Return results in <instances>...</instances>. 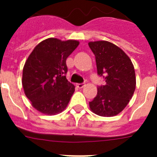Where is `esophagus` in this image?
<instances>
[{"instance_id":"1","label":"esophagus","mask_w":157,"mask_h":157,"mask_svg":"<svg viewBox=\"0 0 157 157\" xmlns=\"http://www.w3.org/2000/svg\"><path fill=\"white\" fill-rule=\"evenodd\" d=\"M77 86L78 88H82L83 86H85V83H83V82H82V83H78Z\"/></svg>"}]
</instances>
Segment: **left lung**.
<instances>
[{"mask_svg":"<svg viewBox=\"0 0 157 157\" xmlns=\"http://www.w3.org/2000/svg\"><path fill=\"white\" fill-rule=\"evenodd\" d=\"M95 56L97 73L104 78V85L89 103L98 116L111 117L125 108L136 89V74L132 61L120 48L107 41H90Z\"/></svg>","mask_w":157,"mask_h":157,"instance_id":"left-lung-1","label":"left lung"}]
</instances>
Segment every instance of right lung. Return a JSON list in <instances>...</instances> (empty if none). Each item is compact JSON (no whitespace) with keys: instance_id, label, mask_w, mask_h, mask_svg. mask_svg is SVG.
I'll return each instance as SVG.
<instances>
[{"instance_id":"1","label":"right lung","mask_w":157,"mask_h":157,"mask_svg":"<svg viewBox=\"0 0 157 157\" xmlns=\"http://www.w3.org/2000/svg\"><path fill=\"white\" fill-rule=\"evenodd\" d=\"M78 44L75 40L48 38L40 42L27 58L22 86L32 106L41 113L56 115L69 103L75 86L66 78V60Z\"/></svg>"}]
</instances>
